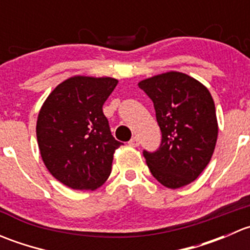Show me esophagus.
Segmentation results:
<instances>
[{
	"instance_id": "34e87169",
	"label": "esophagus",
	"mask_w": 250,
	"mask_h": 250,
	"mask_svg": "<svg viewBox=\"0 0 250 250\" xmlns=\"http://www.w3.org/2000/svg\"><path fill=\"white\" fill-rule=\"evenodd\" d=\"M128 144H129V146H133V147H137V146H139V139H138V137H133L132 139L128 141Z\"/></svg>"
}]
</instances>
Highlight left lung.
Wrapping results in <instances>:
<instances>
[{"instance_id":"8db88e82","label":"left lung","mask_w":250,"mask_h":250,"mask_svg":"<svg viewBox=\"0 0 250 250\" xmlns=\"http://www.w3.org/2000/svg\"><path fill=\"white\" fill-rule=\"evenodd\" d=\"M138 85L152 100L162 132L160 147L143 152L148 169L166 188H183L198 178L213 156L218 138L213 98L183 72H166Z\"/></svg>"}]
</instances>
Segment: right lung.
<instances>
[{"label": "right lung", "instance_id": "obj_1", "mask_svg": "<svg viewBox=\"0 0 250 250\" xmlns=\"http://www.w3.org/2000/svg\"><path fill=\"white\" fill-rule=\"evenodd\" d=\"M118 81L75 76L48 95L36 125L47 169L74 190H95L106 181L113 153L122 143L112 137L103 105Z\"/></svg>", "mask_w": 250, "mask_h": 250}]
</instances>
